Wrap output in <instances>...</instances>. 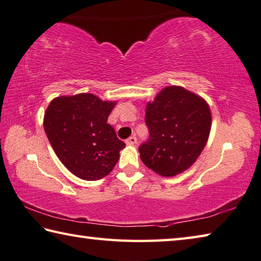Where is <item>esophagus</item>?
Returning a JSON list of instances; mask_svg holds the SVG:
<instances>
[{"instance_id":"obj_1","label":"esophagus","mask_w":261,"mask_h":261,"mask_svg":"<svg viewBox=\"0 0 261 261\" xmlns=\"http://www.w3.org/2000/svg\"><path fill=\"white\" fill-rule=\"evenodd\" d=\"M126 143L128 144V145H135L137 143V139H136L135 136H130V137H128V139L126 140Z\"/></svg>"}]
</instances>
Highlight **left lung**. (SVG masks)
<instances>
[{"label":"left lung","mask_w":261,"mask_h":261,"mask_svg":"<svg viewBox=\"0 0 261 261\" xmlns=\"http://www.w3.org/2000/svg\"><path fill=\"white\" fill-rule=\"evenodd\" d=\"M149 140L139 147L141 160L161 176L185 171L199 158L211 128L208 103L184 87L168 86L145 110Z\"/></svg>","instance_id":"8db88e82"}]
</instances>
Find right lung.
I'll list each match as a JSON object with an SVG mask.
<instances>
[{"label":"right lung","mask_w":261,"mask_h":261,"mask_svg":"<svg viewBox=\"0 0 261 261\" xmlns=\"http://www.w3.org/2000/svg\"><path fill=\"white\" fill-rule=\"evenodd\" d=\"M116 102L94 94L53 99L44 115V129L58 158L85 180L106 177L114 169L125 143L108 124Z\"/></svg>","instance_id":"1"}]
</instances>
